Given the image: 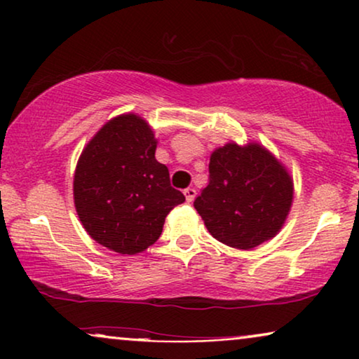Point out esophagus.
Returning <instances> with one entry per match:
<instances>
[{
	"mask_svg": "<svg viewBox=\"0 0 359 359\" xmlns=\"http://www.w3.org/2000/svg\"><path fill=\"white\" fill-rule=\"evenodd\" d=\"M184 198L188 203H193L194 198H196V189L194 188H186L184 189Z\"/></svg>",
	"mask_w": 359,
	"mask_h": 359,
	"instance_id": "obj_1",
	"label": "esophagus"
}]
</instances>
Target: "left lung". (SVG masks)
<instances>
[{
	"instance_id": "left-lung-1",
	"label": "left lung",
	"mask_w": 359,
	"mask_h": 359,
	"mask_svg": "<svg viewBox=\"0 0 359 359\" xmlns=\"http://www.w3.org/2000/svg\"><path fill=\"white\" fill-rule=\"evenodd\" d=\"M292 199V176L266 147L229 142L210 154L209 184L194 208L215 240L252 250L276 237Z\"/></svg>"
}]
</instances>
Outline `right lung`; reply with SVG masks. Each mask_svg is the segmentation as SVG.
Listing matches in <instances>:
<instances>
[{
  "label": "right lung",
  "instance_id": "add662e5",
  "mask_svg": "<svg viewBox=\"0 0 359 359\" xmlns=\"http://www.w3.org/2000/svg\"><path fill=\"white\" fill-rule=\"evenodd\" d=\"M158 140L144 117H112L93 135L73 178L75 209L88 235L121 255L154 245L165 217L184 196L171 188L170 173L155 158Z\"/></svg>",
  "mask_w": 359,
  "mask_h": 359
}]
</instances>
